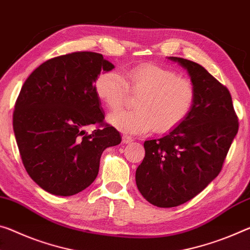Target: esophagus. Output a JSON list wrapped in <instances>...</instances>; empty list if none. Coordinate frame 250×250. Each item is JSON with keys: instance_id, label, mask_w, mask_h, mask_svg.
<instances>
[{"instance_id": "34e87169", "label": "esophagus", "mask_w": 250, "mask_h": 250, "mask_svg": "<svg viewBox=\"0 0 250 250\" xmlns=\"http://www.w3.org/2000/svg\"><path fill=\"white\" fill-rule=\"evenodd\" d=\"M133 141V139H132V137H130V136H128V134H124V136H122V142H124L125 145H128V144H131V142Z\"/></svg>"}]
</instances>
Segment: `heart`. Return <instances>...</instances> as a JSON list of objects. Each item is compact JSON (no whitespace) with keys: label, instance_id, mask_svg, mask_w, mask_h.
I'll use <instances>...</instances> for the list:
<instances>
[{"label":"heart","instance_id":"b5f03b06","mask_svg":"<svg viewBox=\"0 0 250 250\" xmlns=\"http://www.w3.org/2000/svg\"><path fill=\"white\" fill-rule=\"evenodd\" d=\"M129 90L140 94L134 101L136 109L109 117L110 124L125 133L142 134L152 128L160 133L171 131L187 119L195 104V88L188 79L152 63L133 66L124 78L108 71L94 82L97 97L109 110L121 108Z\"/></svg>","mask_w":250,"mask_h":250}]
</instances>
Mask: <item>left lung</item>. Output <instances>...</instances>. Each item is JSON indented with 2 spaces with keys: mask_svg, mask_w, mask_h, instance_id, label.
Listing matches in <instances>:
<instances>
[{
  "mask_svg": "<svg viewBox=\"0 0 250 250\" xmlns=\"http://www.w3.org/2000/svg\"><path fill=\"white\" fill-rule=\"evenodd\" d=\"M168 59L187 70L196 99L181 125L160 139L145 141L137 187L146 201L161 208L177 207L203 191L219 175L238 132L228 89L198 63Z\"/></svg>",
  "mask_w": 250,
  "mask_h": 250,
  "instance_id": "1",
  "label": "left lung"
}]
</instances>
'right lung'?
Returning a JSON list of instances; mask_svg holds the SVG:
<instances>
[{"instance_id": "add662e5", "label": "right lung", "mask_w": 250, "mask_h": 250, "mask_svg": "<svg viewBox=\"0 0 250 250\" xmlns=\"http://www.w3.org/2000/svg\"><path fill=\"white\" fill-rule=\"evenodd\" d=\"M112 63L96 52H73L50 59L23 84L13 112L20 156L29 176L55 196H72L98 176L102 152L121 142L104 124L94 91L101 71ZM89 125L98 128L89 135Z\"/></svg>"}]
</instances>
